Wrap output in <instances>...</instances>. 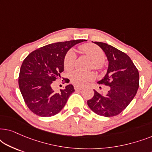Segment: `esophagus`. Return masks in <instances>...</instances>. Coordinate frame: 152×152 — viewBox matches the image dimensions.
Listing matches in <instances>:
<instances>
[{
    "mask_svg": "<svg viewBox=\"0 0 152 152\" xmlns=\"http://www.w3.org/2000/svg\"><path fill=\"white\" fill-rule=\"evenodd\" d=\"M83 89L82 87H80V86H75V90L78 91H82Z\"/></svg>",
    "mask_w": 152,
    "mask_h": 152,
    "instance_id": "34e87169",
    "label": "esophagus"
}]
</instances>
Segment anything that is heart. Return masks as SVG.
<instances>
[{
  "label": "heart",
  "instance_id": "1",
  "mask_svg": "<svg viewBox=\"0 0 152 152\" xmlns=\"http://www.w3.org/2000/svg\"><path fill=\"white\" fill-rule=\"evenodd\" d=\"M80 50L83 53L90 58L93 61L92 67L96 70H100L103 68V63L105 55L100 48L92 43H86L80 46ZM77 55L73 50H69L66 53L64 60V66L66 70H70L74 67ZM95 75L93 72H82L73 71L70 74V79L72 83L76 86H82L86 85L90 81L94 80Z\"/></svg>",
  "mask_w": 152,
  "mask_h": 152
}]
</instances>
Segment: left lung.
Instances as JSON below:
<instances>
[{"label":"left lung","instance_id":"8db88e82","mask_svg":"<svg viewBox=\"0 0 152 152\" xmlns=\"http://www.w3.org/2000/svg\"><path fill=\"white\" fill-rule=\"evenodd\" d=\"M94 43L102 49L109 61L107 74L97 83L109 86V90L104 95L94 90L87 104L97 115L112 117L124 111L134 99L139 87V72L126 54L107 43Z\"/></svg>","mask_w":152,"mask_h":152}]
</instances>
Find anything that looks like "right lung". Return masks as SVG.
Returning <instances> with one entry per match:
<instances>
[{"label":"right lung","instance_id":"obj_1","mask_svg":"<svg viewBox=\"0 0 152 152\" xmlns=\"http://www.w3.org/2000/svg\"><path fill=\"white\" fill-rule=\"evenodd\" d=\"M85 41L50 43L32 52L23 60L18 86L25 102L32 113L41 117H50L63 109L75 91L74 87L69 84L56 93L52 88L53 82L61 78L66 53L75 45Z\"/></svg>","mask_w":152,"mask_h":152}]
</instances>
